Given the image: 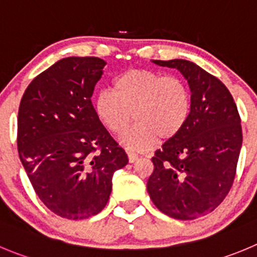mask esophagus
I'll list each match as a JSON object with an SVG mask.
<instances>
[{"label": "esophagus", "instance_id": "esophagus-1", "mask_svg": "<svg viewBox=\"0 0 257 257\" xmlns=\"http://www.w3.org/2000/svg\"><path fill=\"white\" fill-rule=\"evenodd\" d=\"M127 155H128V161H130V163H135V161L139 159L138 154L133 153V151H128V153H127Z\"/></svg>", "mask_w": 257, "mask_h": 257}]
</instances>
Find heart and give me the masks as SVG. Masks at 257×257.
<instances>
[{
	"mask_svg": "<svg viewBox=\"0 0 257 257\" xmlns=\"http://www.w3.org/2000/svg\"><path fill=\"white\" fill-rule=\"evenodd\" d=\"M97 119L114 136H122L135 119L138 123L123 138L130 149L145 150L154 141L174 139L187 123L190 94L174 77L150 69H130L117 75L111 90H101L93 99Z\"/></svg>",
	"mask_w": 257,
	"mask_h": 257,
	"instance_id": "obj_1",
	"label": "heart"
}]
</instances>
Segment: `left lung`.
<instances>
[{
  "label": "left lung",
  "instance_id": "obj_1",
  "mask_svg": "<svg viewBox=\"0 0 257 257\" xmlns=\"http://www.w3.org/2000/svg\"><path fill=\"white\" fill-rule=\"evenodd\" d=\"M153 62L179 70L192 96L183 130L151 159L148 192L167 216L195 219L214 211L233 184L242 145L240 114L226 85L197 64L184 59Z\"/></svg>",
  "mask_w": 257,
  "mask_h": 257
}]
</instances>
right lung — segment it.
<instances>
[{
    "label": "right lung",
    "mask_w": 257,
    "mask_h": 257,
    "mask_svg": "<svg viewBox=\"0 0 257 257\" xmlns=\"http://www.w3.org/2000/svg\"><path fill=\"white\" fill-rule=\"evenodd\" d=\"M104 65L96 57L64 58L34 78L19 107L20 160L41 202L63 218L99 213L113 173L128 163L90 99Z\"/></svg>",
    "instance_id": "right-lung-1"
}]
</instances>
